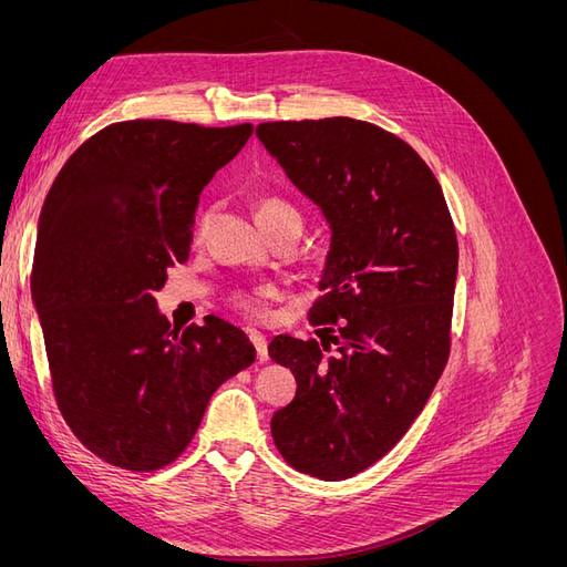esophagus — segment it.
Instances as JSON below:
<instances>
[{
	"label": "esophagus",
	"mask_w": 567,
	"mask_h": 567,
	"mask_svg": "<svg viewBox=\"0 0 567 567\" xmlns=\"http://www.w3.org/2000/svg\"><path fill=\"white\" fill-rule=\"evenodd\" d=\"M248 338H250L252 348H255L257 362H267V359H269V352H267V340H265V336H262V333H257V331H248Z\"/></svg>",
	"instance_id": "esophagus-1"
}]
</instances>
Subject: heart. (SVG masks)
<instances>
[{"label":"heart","mask_w":567,"mask_h":567,"mask_svg":"<svg viewBox=\"0 0 567 567\" xmlns=\"http://www.w3.org/2000/svg\"><path fill=\"white\" fill-rule=\"evenodd\" d=\"M255 217H257V225H260V221L279 219V217H298L300 219V215H298L293 205H288L286 200H279V198H262L260 203H257ZM208 221H210V213H203L200 219H198V234L205 229ZM269 293H271L269 288H260V290H255V293H238L234 298V302L241 307V310L257 315V312H260V298H267Z\"/></svg>","instance_id":"1"}]
</instances>
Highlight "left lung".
<instances>
[{
  "label": "left lung",
  "instance_id": "8db88e82",
  "mask_svg": "<svg viewBox=\"0 0 567 567\" xmlns=\"http://www.w3.org/2000/svg\"><path fill=\"white\" fill-rule=\"evenodd\" d=\"M255 134L331 229L310 319L338 329L333 357L317 340L269 342L298 381L271 437L296 471L346 480L402 440L447 364L456 231L431 167L400 136L352 117Z\"/></svg>",
  "mask_w": 567,
  "mask_h": 567
}]
</instances>
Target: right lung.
<instances>
[{"label": "right lung", "instance_id": "1", "mask_svg": "<svg viewBox=\"0 0 567 567\" xmlns=\"http://www.w3.org/2000/svg\"><path fill=\"white\" fill-rule=\"evenodd\" d=\"M252 125L127 120L84 142L40 213L32 302L75 437L117 468L156 471L196 435L213 392L255 362L219 317L182 333L153 298L186 262L198 196Z\"/></svg>", "mask_w": 567, "mask_h": 567}]
</instances>
